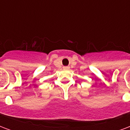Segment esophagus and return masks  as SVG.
Returning a JSON list of instances; mask_svg holds the SVG:
<instances>
[{
	"mask_svg": "<svg viewBox=\"0 0 130 130\" xmlns=\"http://www.w3.org/2000/svg\"><path fill=\"white\" fill-rule=\"evenodd\" d=\"M63 69H64V70H69V69H70V67H69V66H64V67H63Z\"/></svg>",
	"mask_w": 130,
	"mask_h": 130,
	"instance_id": "34e87169",
	"label": "esophagus"
}]
</instances>
